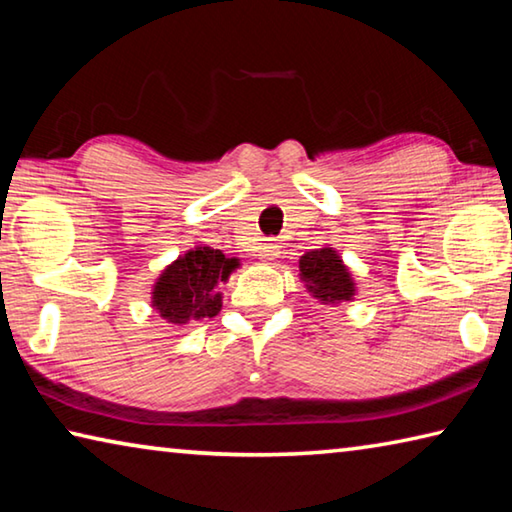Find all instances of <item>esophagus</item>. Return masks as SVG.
<instances>
[{
    "label": "esophagus",
    "mask_w": 512,
    "mask_h": 512,
    "mask_svg": "<svg viewBox=\"0 0 512 512\" xmlns=\"http://www.w3.org/2000/svg\"><path fill=\"white\" fill-rule=\"evenodd\" d=\"M277 255H280V246L275 244V239H264V244H259V257L264 262H273Z\"/></svg>",
    "instance_id": "obj_1"
}]
</instances>
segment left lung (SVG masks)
Here are the masks:
<instances>
[{"label": "left lung", "instance_id": "left-lung-1", "mask_svg": "<svg viewBox=\"0 0 512 512\" xmlns=\"http://www.w3.org/2000/svg\"><path fill=\"white\" fill-rule=\"evenodd\" d=\"M300 275L307 282V289L318 300H325L329 305L350 300L354 293V282L343 266L339 255L332 248L309 250L300 259Z\"/></svg>", "mask_w": 512, "mask_h": 512}]
</instances>
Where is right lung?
Returning a JSON list of instances; mask_svg holds the SVG:
<instances>
[{
  "label": "right lung",
  "mask_w": 512,
  "mask_h": 512,
  "mask_svg": "<svg viewBox=\"0 0 512 512\" xmlns=\"http://www.w3.org/2000/svg\"><path fill=\"white\" fill-rule=\"evenodd\" d=\"M237 259L221 250L198 246L185 253L160 275L153 291V307L169 323H187L192 318H212L221 311V293L214 287L228 280Z\"/></svg>",
  "instance_id": "add662e5"
}]
</instances>
